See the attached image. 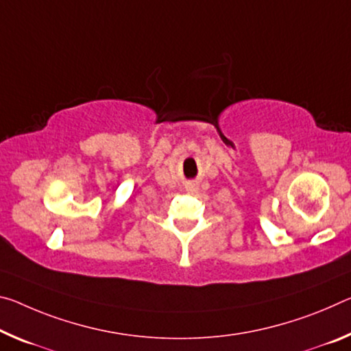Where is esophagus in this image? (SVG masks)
I'll list each match as a JSON object with an SVG mask.
<instances>
[{
    "label": "esophagus",
    "mask_w": 351,
    "mask_h": 351,
    "mask_svg": "<svg viewBox=\"0 0 351 351\" xmlns=\"http://www.w3.org/2000/svg\"><path fill=\"white\" fill-rule=\"evenodd\" d=\"M187 189H189V191H193V189H197V182H189V184H187Z\"/></svg>",
    "instance_id": "esophagus-1"
}]
</instances>
